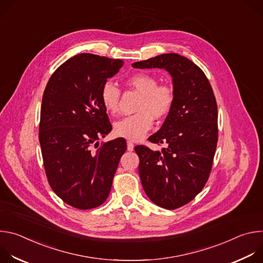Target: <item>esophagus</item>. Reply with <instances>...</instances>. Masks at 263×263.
Returning <instances> with one entry per match:
<instances>
[{
	"mask_svg": "<svg viewBox=\"0 0 263 263\" xmlns=\"http://www.w3.org/2000/svg\"><path fill=\"white\" fill-rule=\"evenodd\" d=\"M127 148H128V151H133L134 149V143L132 142V141H130V140H128L127 141Z\"/></svg>",
	"mask_w": 263,
	"mask_h": 263,
	"instance_id": "1",
	"label": "esophagus"
}]
</instances>
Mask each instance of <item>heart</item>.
Instances as JSON below:
<instances>
[{"label":"heart","mask_w":263,"mask_h":263,"mask_svg":"<svg viewBox=\"0 0 263 263\" xmlns=\"http://www.w3.org/2000/svg\"><path fill=\"white\" fill-rule=\"evenodd\" d=\"M127 84L140 95L137 114L125 117L114 125L116 135L130 140L141 139L153 126V118L166 117L175 103V90L167 83H158L152 73L137 72L127 79ZM101 101L104 108L116 114L120 107L121 89L112 81H106L101 88Z\"/></svg>","instance_id":"heart-1"}]
</instances>
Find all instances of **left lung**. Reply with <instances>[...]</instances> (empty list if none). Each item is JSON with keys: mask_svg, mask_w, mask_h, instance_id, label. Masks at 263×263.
I'll use <instances>...</instances> for the list:
<instances>
[{"mask_svg": "<svg viewBox=\"0 0 263 263\" xmlns=\"http://www.w3.org/2000/svg\"><path fill=\"white\" fill-rule=\"evenodd\" d=\"M132 66L164 68L173 77L174 106L161 129L148 137L166 146L154 152L137 145L135 152L146 196L162 208L177 209L193 201L209 179L218 139L216 100L204 71L179 54H162Z\"/></svg>", "mask_w": 263, "mask_h": 263, "instance_id": "left-lung-1", "label": "left lung"}]
</instances>
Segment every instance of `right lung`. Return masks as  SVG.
<instances>
[{
    "instance_id": "right-lung-1",
    "label": "right lung",
    "mask_w": 263,
    "mask_h": 263,
    "mask_svg": "<svg viewBox=\"0 0 263 263\" xmlns=\"http://www.w3.org/2000/svg\"><path fill=\"white\" fill-rule=\"evenodd\" d=\"M123 64L122 59L76 55L53 72L43 96L39 136L47 179L54 193L77 209L106 201L127 149L123 138L98 142L112 129L101 88Z\"/></svg>"
}]
</instances>
